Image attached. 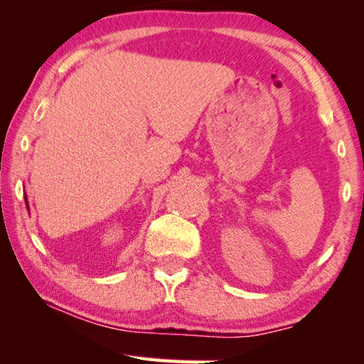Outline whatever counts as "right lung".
Segmentation results:
<instances>
[{"instance_id":"1","label":"right lung","mask_w":364,"mask_h":364,"mask_svg":"<svg viewBox=\"0 0 364 364\" xmlns=\"http://www.w3.org/2000/svg\"><path fill=\"white\" fill-rule=\"evenodd\" d=\"M26 203H27V198H26ZM27 210H28V203H27Z\"/></svg>"}]
</instances>
